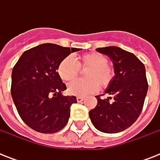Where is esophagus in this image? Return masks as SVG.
<instances>
[{
	"label": "esophagus",
	"instance_id": "34e87169",
	"mask_svg": "<svg viewBox=\"0 0 160 160\" xmlns=\"http://www.w3.org/2000/svg\"><path fill=\"white\" fill-rule=\"evenodd\" d=\"M76 100H77V102H81V101H83L84 100V97H81V96H78L77 98H76Z\"/></svg>",
	"mask_w": 160,
	"mask_h": 160
}]
</instances>
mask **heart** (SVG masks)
<instances>
[{"mask_svg": "<svg viewBox=\"0 0 160 160\" xmlns=\"http://www.w3.org/2000/svg\"><path fill=\"white\" fill-rule=\"evenodd\" d=\"M80 69L86 70L85 80H77L70 83L68 91L70 95L85 96L99 89H105L111 84L114 70L108 64V58L103 54L92 52L81 55L75 60L68 56L60 63L58 74L65 81H72L80 74Z\"/></svg>", "mask_w": 160, "mask_h": 160, "instance_id": "1", "label": "heart"}]
</instances>
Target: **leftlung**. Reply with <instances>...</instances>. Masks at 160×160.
I'll use <instances>...</instances> for the list:
<instances>
[{
	"instance_id": "left-lung-1",
	"label": "left lung",
	"mask_w": 160,
	"mask_h": 160,
	"mask_svg": "<svg viewBox=\"0 0 160 160\" xmlns=\"http://www.w3.org/2000/svg\"><path fill=\"white\" fill-rule=\"evenodd\" d=\"M114 64V76L105 94L113 96L102 100L95 96L97 105L89 112L94 126L101 132L114 134L128 129L136 121L148 91L144 65L133 53L117 46L97 48Z\"/></svg>"
}]
</instances>
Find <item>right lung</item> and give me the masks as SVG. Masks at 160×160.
<instances>
[{
	"label": "right lung",
	"mask_w": 160,
	"mask_h": 160,
	"mask_svg": "<svg viewBox=\"0 0 160 160\" xmlns=\"http://www.w3.org/2000/svg\"><path fill=\"white\" fill-rule=\"evenodd\" d=\"M79 48L46 43L27 50L14 66L11 96L21 119L34 130L52 134L66 125L76 97L64 96L66 85L57 70L60 63Z\"/></svg>",
	"instance_id": "right-lung-1"
}]
</instances>
